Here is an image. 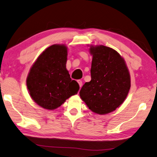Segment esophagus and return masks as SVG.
I'll use <instances>...</instances> for the list:
<instances>
[{
	"mask_svg": "<svg viewBox=\"0 0 157 157\" xmlns=\"http://www.w3.org/2000/svg\"><path fill=\"white\" fill-rule=\"evenodd\" d=\"M78 84H79V87H82V80H78Z\"/></svg>",
	"mask_w": 157,
	"mask_h": 157,
	"instance_id": "1",
	"label": "esophagus"
}]
</instances>
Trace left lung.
<instances>
[{"mask_svg": "<svg viewBox=\"0 0 157 157\" xmlns=\"http://www.w3.org/2000/svg\"><path fill=\"white\" fill-rule=\"evenodd\" d=\"M93 56L91 79L79 91L81 98L90 110L98 114L115 110L125 100L131 87V79L125 61L110 47H91Z\"/></svg>", "mask_w": 157, "mask_h": 157, "instance_id": "1", "label": "left lung"}]
</instances>
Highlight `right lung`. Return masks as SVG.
<instances>
[{
	"label": "right lung",
	"instance_id": "obj_1",
	"mask_svg": "<svg viewBox=\"0 0 157 157\" xmlns=\"http://www.w3.org/2000/svg\"><path fill=\"white\" fill-rule=\"evenodd\" d=\"M67 47L53 44L38 56L26 79L30 96L47 110L60 107L67 98L78 94L79 86L66 70Z\"/></svg>",
	"mask_w": 157,
	"mask_h": 157
}]
</instances>
